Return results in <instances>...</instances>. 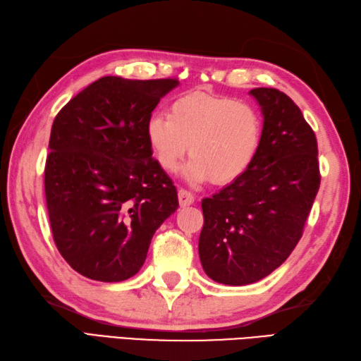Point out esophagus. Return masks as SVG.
Wrapping results in <instances>:
<instances>
[{"mask_svg":"<svg viewBox=\"0 0 361 361\" xmlns=\"http://www.w3.org/2000/svg\"><path fill=\"white\" fill-rule=\"evenodd\" d=\"M178 196H179L180 207H187V205H191V204L195 202V195L190 193V191H187V190H182L180 188Z\"/></svg>","mask_w":361,"mask_h":361,"instance_id":"esophagus-1","label":"esophagus"}]
</instances>
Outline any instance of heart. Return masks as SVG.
<instances>
[{
	"label": "heart",
	"mask_w": 361,
	"mask_h": 361,
	"mask_svg": "<svg viewBox=\"0 0 361 361\" xmlns=\"http://www.w3.org/2000/svg\"><path fill=\"white\" fill-rule=\"evenodd\" d=\"M261 117L252 105L205 91L171 102L168 116L147 120L145 137L157 165L174 173L187 154L183 176L191 183L235 182L250 168L261 145Z\"/></svg>",
	"instance_id": "b5f03b06"
}]
</instances>
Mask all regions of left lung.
I'll list each match as a JSON object with an SVG mask.
<instances>
[{
	"label": "left lung",
	"instance_id": "1",
	"mask_svg": "<svg viewBox=\"0 0 361 361\" xmlns=\"http://www.w3.org/2000/svg\"><path fill=\"white\" fill-rule=\"evenodd\" d=\"M250 95L264 117L258 153L241 178L202 201L199 258L228 286L259 281L289 258L322 180L315 133L293 100L274 87Z\"/></svg>",
	"mask_w": 361,
	"mask_h": 361
}]
</instances>
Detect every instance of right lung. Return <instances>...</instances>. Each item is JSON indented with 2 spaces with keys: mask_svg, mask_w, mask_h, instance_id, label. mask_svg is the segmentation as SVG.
I'll return each mask as SVG.
<instances>
[{
  "mask_svg": "<svg viewBox=\"0 0 361 361\" xmlns=\"http://www.w3.org/2000/svg\"><path fill=\"white\" fill-rule=\"evenodd\" d=\"M178 85L102 77L55 117L46 205L55 245L80 275L103 283L134 276L156 230L178 210V191L145 137L151 113Z\"/></svg>",
  "mask_w": 361,
  "mask_h": 361,
  "instance_id": "1",
  "label": "right lung"
}]
</instances>
